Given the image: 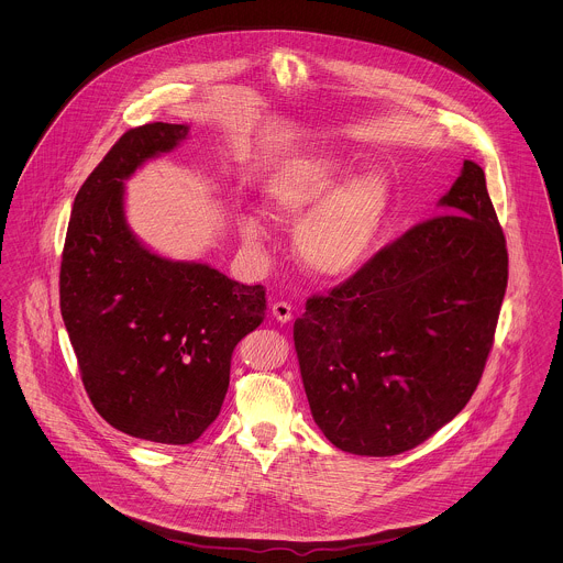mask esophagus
Segmentation results:
<instances>
[{
    "instance_id": "34e87169",
    "label": "esophagus",
    "mask_w": 563,
    "mask_h": 563,
    "mask_svg": "<svg viewBox=\"0 0 563 563\" xmlns=\"http://www.w3.org/2000/svg\"><path fill=\"white\" fill-rule=\"evenodd\" d=\"M273 317L279 322H288L292 319V306L286 301L273 303Z\"/></svg>"
}]
</instances>
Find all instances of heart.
<instances>
[{
	"instance_id": "1",
	"label": "heart",
	"mask_w": 563,
	"mask_h": 563,
	"mask_svg": "<svg viewBox=\"0 0 563 563\" xmlns=\"http://www.w3.org/2000/svg\"><path fill=\"white\" fill-rule=\"evenodd\" d=\"M349 166L331 152H301L282 162L268 177L264 197L268 214L284 225L299 221L295 253L319 277H346L373 253L390 210V181L368 168L346 177ZM239 234L246 246L260 249L266 228L244 214Z\"/></svg>"
}]
</instances>
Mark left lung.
Instances as JSON below:
<instances>
[{
    "label": "left lung",
    "mask_w": 563,
    "mask_h": 563,
    "mask_svg": "<svg viewBox=\"0 0 563 563\" xmlns=\"http://www.w3.org/2000/svg\"><path fill=\"white\" fill-rule=\"evenodd\" d=\"M438 206L442 214L308 299L295 321L314 422L340 451H409L479 386L507 288V246L482 166L464 161Z\"/></svg>",
    "instance_id": "obj_1"
}]
</instances>
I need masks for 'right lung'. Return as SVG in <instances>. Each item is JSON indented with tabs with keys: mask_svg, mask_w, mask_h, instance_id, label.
Wrapping results in <instances>:
<instances>
[{
	"mask_svg": "<svg viewBox=\"0 0 563 563\" xmlns=\"http://www.w3.org/2000/svg\"><path fill=\"white\" fill-rule=\"evenodd\" d=\"M188 125L125 132L81 184L60 264V312L92 407L114 429L190 444L219 416L234 346L264 321L266 292L136 239L125 179L188 139Z\"/></svg>",
	"mask_w": 563,
	"mask_h": 563,
	"instance_id": "right-lung-1",
	"label": "right lung"
}]
</instances>
